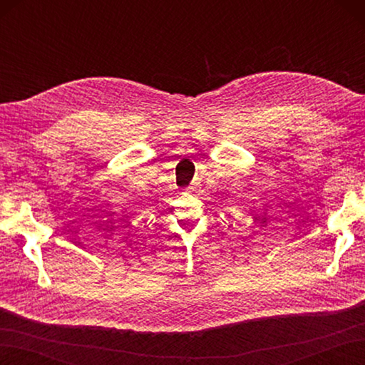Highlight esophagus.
<instances>
[{"instance_id":"34e87169","label":"esophagus","mask_w":365,"mask_h":365,"mask_svg":"<svg viewBox=\"0 0 365 365\" xmlns=\"http://www.w3.org/2000/svg\"><path fill=\"white\" fill-rule=\"evenodd\" d=\"M190 190H192V188H190Z\"/></svg>"}]
</instances>
